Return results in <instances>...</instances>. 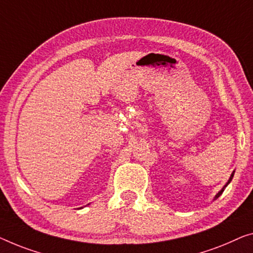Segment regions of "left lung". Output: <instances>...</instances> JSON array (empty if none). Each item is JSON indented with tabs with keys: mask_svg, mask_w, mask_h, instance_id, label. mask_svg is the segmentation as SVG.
<instances>
[{
	"mask_svg": "<svg viewBox=\"0 0 253 253\" xmlns=\"http://www.w3.org/2000/svg\"><path fill=\"white\" fill-rule=\"evenodd\" d=\"M234 172H235V171H233V172H232V175H231V177H229V179L227 180V183H226V184H225V185L223 186V188H221V190H220L219 192H218V193H217L216 195H214V198H213V200H216V199H218V198H219V197H220V195H221V194H223V192H224V190H225V188H226V186H227V185H228V184L232 182V179H233V176H234Z\"/></svg>",
	"mask_w": 253,
	"mask_h": 253,
	"instance_id": "8db88e82",
	"label": "left lung"
}]
</instances>
